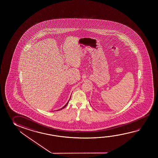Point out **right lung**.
Listing matches in <instances>:
<instances>
[{
	"mask_svg": "<svg viewBox=\"0 0 158 158\" xmlns=\"http://www.w3.org/2000/svg\"><path fill=\"white\" fill-rule=\"evenodd\" d=\"M69 102H68V103H67V104H66V105H65V106H64V107H63V108H61V109H59V110H61V109H63V108H65V107H66V105H68V103H69Z\"/></svg>",
	"mask_w": 158,
	"mask_h": 158,
	"instance_id": "right-lung-1",
	"label": "right lung"
}]
</instances>
